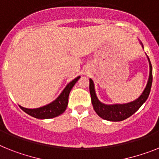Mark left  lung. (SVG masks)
<instances>
[{"instance_id": "obj_1", "label": "left lung", "mask_w": 159, "mask_h": 159, "mask_svg": "<svg viewBox=\"0 0 159 159\" xmlns=\"http://www.w3.org/2000/svg\"><path fill=\"white\" fill-rule=\"evenodd\" d=\"M141 44L143 47L141 42ZM148 60L149 62V76L146 87L144 89L141 95L136 100L126 103V104L106 105L104 103H102L98 100V97L96 95L93 81L91 79H89V92H90V95H91L92 104L93 106L94 111L98 114V116H100L103 119H106L108 121L119 122L128 119L130 116H132L135 112L138 111L139 108L145 103V101L149 98L152 86V81H153L152 65L150 63L149 57H148Z\"/></svg>"}]
</instances>
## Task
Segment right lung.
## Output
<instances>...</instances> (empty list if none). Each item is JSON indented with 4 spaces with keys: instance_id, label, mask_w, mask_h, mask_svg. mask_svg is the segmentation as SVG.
I'll list each match as a JSON object with an SVG mask.
<instances>
[{
    "instance_id": "1",
    "label": "right lung",
    "mask_w": 159,
    "mask_h": 159,
    "mask_svg": "<svg viewBox=\"0 0 159 159\" xmlns=\"http://www.w3.org/2000/svg\"><path fill=\"white\" fill-rule=\"evenodd\" d=\"M80 78V76H78L77 78L74 79L71 82L69 83L66 86L63 91L61 92V93L58 96V98H57L56 100H54L49 104L46 105V106L36 109H27L21 106H19V107L24 112L27 113V115H31L34 118H36V119H47L57 117L58 115H61L66 111V106L68 105L69 93H70L73 86L75 84V83L79 80Z\"/></svg>"
}]
</instances>
